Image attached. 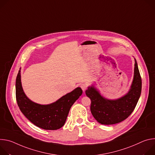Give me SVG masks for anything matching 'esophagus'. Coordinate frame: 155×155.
<instances>
[{"label": "esophagus", "instance_id": "esophagus-1", "mask_svg": "<svg viewBox=\"0 0 155 155\" xmlns=\"http://www.w3.org/2000/svg\"><path fill=\"white\" fill-rule=\"evenodd\" d=\"M81 88L82 89V90L84 92H85V91H86V89L87 88V85L85 84H81Z\"/></svg>", "mask_w": 155, "mask_h": 155}]
</instances>
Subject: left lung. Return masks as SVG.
Masks as SVG:
<instances>
[{
  "label": "left lung",
  "instance_id": "obj_1",
  "mask_svg": "<svg viewBox=\"0 0 155 155\" xmlns=\"http://www.w3.org/2000/svg\"><path fill=\"white\" fill-rule=\"evenodd\" d=\"M142 91V79L135 59L134 77L129 92L116 100L104 98L94 87H89L85 94L91 100V111L97 121L105 125L114 124L127 118L134 110Z\"/></svg>",
  "mask_w": 155,
  "mask_h": 155
}]
</instances>
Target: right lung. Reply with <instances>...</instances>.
Listing matches in <instances>:
<instances>
[{
  "label": "right lung",
  "instance_id": "1",
  "mask_svg": "<svg viewBox=\"0 0 155 155\" xmlns=\"http://www.w3.org/2000/svg\"><path fill=\"white\" fill-rule=\"evenodd\" d=\"M78 87L53 104L43 105L31 101L25 94L21 83L20 70L16 79V100L21 111L34 125L45 130H57L64 124L69 111L82 95Z\"/></svg>",
  "mask_w": 155,
  "mask_h": 155
}]
</instances>
